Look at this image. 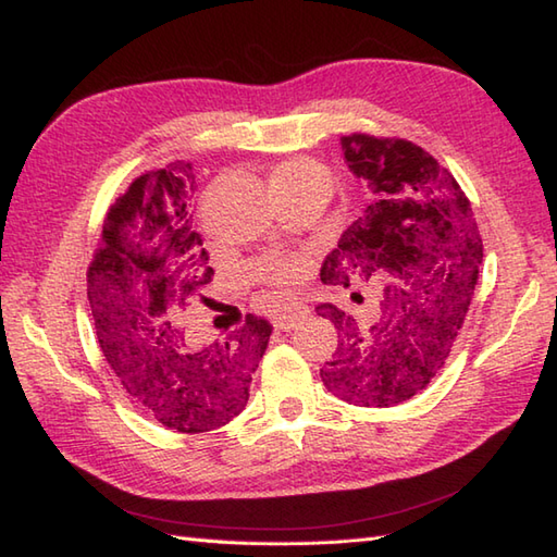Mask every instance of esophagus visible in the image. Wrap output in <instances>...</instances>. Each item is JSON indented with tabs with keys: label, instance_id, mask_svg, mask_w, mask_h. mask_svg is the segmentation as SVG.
Segmentation results:
<instances>
[{
	"label": "esophagus",
	"instance_id": "obj_1",
	"mask_svg": "<svg viewBox=\"0 0 557 557\" xmlns=\"http://www.w3.org/2000/svg\"><path fill=\"white\" fill-rule=\"evenodd\" d=\"M309 309H306V306H294V309H289V311H282V313H277V318H275V327L277 330H294L297 327L301 321H306V318H309Z\"/></svg>",
	"mask_w": 557,
	"mask_h": 557
}]
</instances>
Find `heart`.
I'll return each mask as SVG.
<instances>
[{"label": "heart", "mask_w": 557, "mask_h": 557, "mask_svg": "<svg viewBox=\"0 0 557 557\" xmlns=\"http://www.w3.org/2000/svg\"><path fill=\"white\" fill-rule=\"evenodd\" d=\"M315 182L330 184V172L321 162H315L311 158H294V160L282 162L275 170V174H272V186H275V191H280V188L315 184ZM301 268H304V260L297 256H268L258 260L253 265V272L260 280L292 282L294 277H299Z\"/></svg>", "instance_id": "obj_1"}]
</instances>
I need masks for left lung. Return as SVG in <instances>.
Returning a JSON list of instances; mask_svg holds the SVG:
<instances>
[{"instance_id": "obj_1", "label": "left lung", "mask_w": 557, "mask_h": 557, "mask_svg": "<svg viewBox=\"0 0 557 557\" xmlns=\"http://www.w3.org/2000/svg\"><path fill=\"white\" fill-rule=\"evenodd\" d=\"M371 206L323 260L325 285L383 282L381 318L359 325L333 304L318 306L342 342L321 377L327 393L359 407L411 399L443 369L479 280L483 242L469 198L433 156L405 138H339Z\"/></svg>"}]
</instances>
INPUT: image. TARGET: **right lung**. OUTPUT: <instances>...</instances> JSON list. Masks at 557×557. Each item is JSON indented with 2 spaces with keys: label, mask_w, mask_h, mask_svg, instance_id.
<instances>
[{
  "label": "right lung",
  "mask_w": 557,
  "mask_h": 557,
  "mask_svg": "<svg viewBox=\"0 0 557 557\" xmlns=\"http://www.w3.org/2000/svg\"><path fill=\"white\" fill-rule=\"evenodd\" d=\"M194 194L196 176L182 160L138 176L104 218L88 268L96 335L116 381L152 419L180 433L220 429L246 407L272 333L253 313L212 342L191 330L215 275L191 230Z\"/></svg>",
  "instance_id": "add662e5"
}]
</instances>
